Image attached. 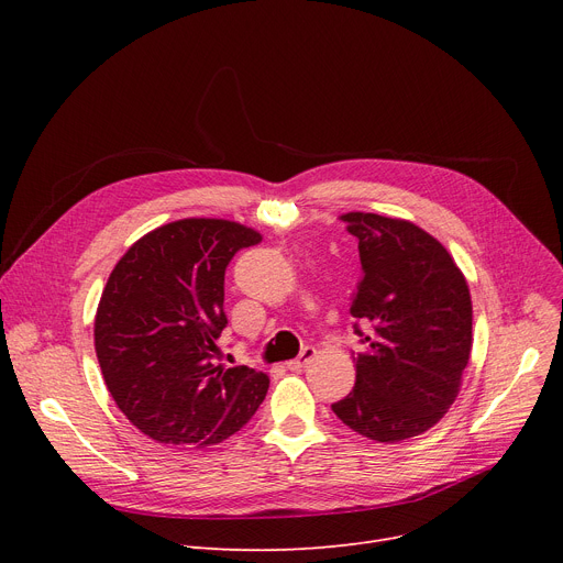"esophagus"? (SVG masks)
I'll use <instances>...</instances> for the list:
<instances>
[{
    "instance_id": "1",
    "label": "esophagus",
    "mask_w": 563,
    "mask_h": 563,
    "mask_svg": "<svg viewBox=\"0 0 563 563\" xmlns=\"http://www.w3.org/2000/svg\"><path fill=\"white\" fill-rule=\"evenodd\" d=\"M314 353H317V351H314V346H303L299 356L287 363V369H291V372H299L301 367H306V365L314 358Z\"/></svg>"
}]
</instances>
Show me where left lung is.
<instances>
[{
    "label": "left lung",
    "instance_id": "1",
    "mask_svg": "<svg viewBox=\"0 0 563 563\" xmlns=\"http://www.w3.org/2000/svg\"><path fill=\"white\" fill-rule=\"evenodd\" d=\"M342 221L363 264L349 308L363 351L356 386L331 408L356 433L399 442L431 429L459 395L472 349L470 289L448 249L416 223L365 212Z\"/></svg>",
    "mask_w": 563,
    "mask_h": 563
}]
</instances>
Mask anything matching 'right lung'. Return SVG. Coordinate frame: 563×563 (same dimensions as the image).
<instances>
[{
  "label": "right lung",
  "mask_w": 563,
  "mask_h": 563,
  "mask_svg": "<svg viewBox=\"0 0 563 563\" xmlns=\"http://www.w3.org/2000/svg\"><path fill=\"white\" fill-rule=\"evenodd\" d=\"M262 234L225 219H183L118 260L96 314V353L115 406L162 445L207 448L240 431L269 390L253 367H223L225 266Z\"/></svg>",
  "instance_id": "add662e5"
}]
</instances>
